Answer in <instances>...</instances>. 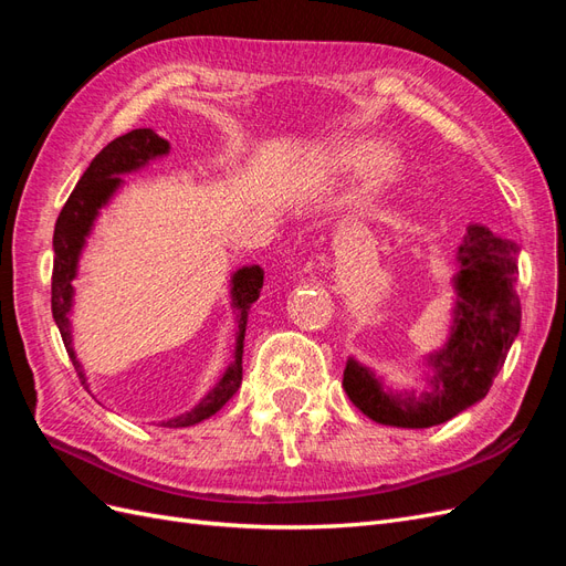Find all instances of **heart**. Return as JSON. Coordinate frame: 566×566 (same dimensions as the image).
<instances>
[{
  "label": "heart",
  "instance_id": "obj_1",
  "mask_svg": "<svg viewBox=\"0 0 566 566\" xmlns=\"http://www.w3.org/2000/svg\"><path fill=\"white\" fill-rule=\"evenodd\" d=\"M364 164V188L368 193H380L387 186L399 179L401 175V153L394 146L373 148L370 139L364 136H352V139H339L328 150V163L337 172H352Z\"/></svg>",
  "mask_w": 566,
  "mask_h": 566
}]
</instances>
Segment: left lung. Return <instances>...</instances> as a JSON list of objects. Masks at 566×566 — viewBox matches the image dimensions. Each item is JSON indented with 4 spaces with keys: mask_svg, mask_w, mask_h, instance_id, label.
Instances as JSON below:
<instances>
[{
    "mask_svg": "<svg viewBox=\"0 0 566 566\" xmlns=\"http://www.w3.org/2000/svg\"><path fill=\"white\" fill-rule=\"evenodd\" d=\"M517 252V243L493 235L486 227H468L458 248L451 337L447 347L427 358L432 366L430 387L418 397L413 391L394 394L373 370L349 358L342 378L349 401L380 424L422 430L484 399L520 333Z\"/></svg>",
    "mask_w": 566,
    "mask_h": 566,
    "instance_id": "8db88e82",
    "label": "left lung"
}]
</instances>
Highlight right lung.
Listing matches in <instances>:
<instances>
[{"label": "right lung", "mask_w": 566, "mask_h": 566, "mask_svg": "<svg viewBox=\"0 0 566 566\" xmlns=\"http://www.w3.org/2000/svg\"><path fill=\"white\" fill-rule=\"evenodd\" d=\"M169 144L153 129H132L123 136L113 139L98 156L90 163L87 172H84L73 188L71 198L65 200L63 210L56 219L54 229V273H51V314L61 331L63 345L67 356L75 366V373L82 385H87L84 370L77 361L73 349V335H71V306H73V279L77 276V260L84 248V241L94 227V219L98 210L113 198V193L123 184V177L134 172L150 160L167 156ZM264 283V271L260 266H243L233 273L231 279V297L233 306L241 312L238 318V339H235V358L221 380L208 391V397L200 399L196 408L181 413L172 420L160 422L163 427H191L202 420L214 416L217 410L224 406L233 394L241 387L243 380V339H245V323L250 304L260 297V290Z\"/></svg>", "instance_id": "1"}]
</instances>
